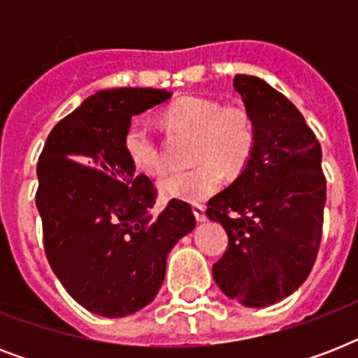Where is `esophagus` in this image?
<instances>
[{"label":"esophagus","instance_id":"1","mask_svg":"<svg viewBox=\"0 0 358 358\" xmlns=\"http://www.w3.org/2000/svg\"><path fill=\"white\" fill-rule=\"evenodd\" d=\"M193 213H195L196 221H206V208L202 204H193Z\"/></svg>","mask_w":358,"mask_h":358}]
</instances>
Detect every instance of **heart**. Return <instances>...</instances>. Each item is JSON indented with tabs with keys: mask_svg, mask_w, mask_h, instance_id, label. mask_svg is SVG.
Here are the masks:
<instances>
[{
	"mask_svg": "<svg viewBox=\"0 0 358 358\" xmlns=\"http://www.w3.org/2000/svg\"><path fill=\"white\" fill-rule=\"evenodd\" d=\"M171 128L193 134L191 169L163 176L159 191L165 199L199 202L219 189L227 174H238L250 162L256 148V124L243 106H221L208 96H182L163 113ZM124 150L137 171L159 174L165 156L154 129L146 120L128 124L122 137Z\"/></svg>",
	"mask_w": 358,
	"mask_h": 358,
	"instance_id": "heart-1",
	"label": "heart"
}]
</instances>
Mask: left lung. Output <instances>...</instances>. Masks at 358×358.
<instances>
[{"label":"left lung","instance_id":"1","mask_svg":"<svg viewBox=\"0 0 358 358\" xmlns=\"http://www.w3.org/2000/svg\"><path fill=\"white\" fill-rule=\"evenodd\" d=\"M234 89L256 124V148L236 182L208 202L229 234L213 278L245 306L275 305L316 262L327 196L322 146L303 115L264 80L239 74Z\"/></svg>","mask_w":358,"mask_h":358}]
</instances>
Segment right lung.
Here are the masks:
<instances>
[{"label": "right lung", "mask_w": 358, "mask_h": 358, "mask_svg": "<svg viewBox=\"0 0 358 358\" xmlns=\"http://www.w3.org/2000/svg\"><path fill=\"white\" fill-rule=\"evenodd\" d=\"M163 89H111L55 124L36 163L35 202L44 252L64 289L87 310L122 317L162 286L167 255L195 229L187 202L148 215L157 189L137 173L122 137L134 115L165 102Z\"/></svg>", "instance_id": "add662e5"}]
</instances>
